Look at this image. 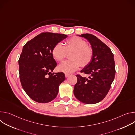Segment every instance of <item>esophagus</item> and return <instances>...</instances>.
<instances>
[{
    "label": "esophagus",
    "instance_id": "obj_1",
    "mask_svg": "<svg viewBox=\"0 0 135 135\" xmlns=\"http://www.w3.org/2000/svg\"><path fill=\"white\" fill-rule=\"evenodd\" d=\"M65 77H66V78H68V77L70 75V74H67V73H65Z\"/></svg>",
    "mask_w": 135,
    "mask_h": 135
}]
</instances>
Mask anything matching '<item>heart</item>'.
Segmentation results:
<instances>
[{
    "mask_svg": "<svg viewBox=\"0 0 135 135\" xmlns=\"http://www.w3.org/2000/svg\"><path fill=\"white\" fill-rule=\"evenodd\" d=\"M66 53H70L69 55L70 60L61 63L57 69L67 74L78 70L80 65L84 67L88 65L93 56L92 47L87 44L84 40L77 36H73L66 40L64 46L60 43L56 44L51 51L53 57L57 61H62L66 56Z\"/></svg>",
    "mask_w": 135,
    "mask_h": 135,
    "instance_id": "obj_1",
    "label": "heart"
}]
</instances>
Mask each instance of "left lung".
Segmentation results:
<instances>
[{"label": "left lung", "mask_w": 135, "mask_h": 135, "mask_svg": "<svg viewBox=\"0 0 135 135\" xmlns=\"http://www.w3.org/2000/svg\"><path fill=\"white\" fill-rule=\"evenodd\" d=\"M78 36L86 39L93 50L90 62L81 70L90 75L88 78L77 75L78 82L74 94L79 101L94 104L102 101L109 91L115 75L114 54L110 49L98 38L90 33Z\"/></svg>", "instance_id": "obj_1"}]
</instances>
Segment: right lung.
I'll return each instance as SVG.
<instances>
[{
  "label": "right lung",
  "mask_w": 135,
  "mask_h": 135,
  "mask_svg": "<svg viewBox=\"0 0 135 135\" xmlns=\"http://www.w3.org/2000/svg\"><path fill=\"white\" fill-rule=\"evenodd\" d=\"M67 36L43 32L23 47L18 60L20 79L25 91L36 102L46 103L55 99L59 85L65 80L64 73H52L56 63L51 51Z\"/></svg>",
  "instance_id": "obj_1"
}]
</instances>
